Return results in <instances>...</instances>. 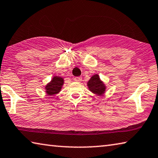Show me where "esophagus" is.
Wrapping results in <instances>:
<instances>
[{
	"label": "esophagus",
	"mask_w": 158,
	"mask_h": 158,
	"mask_svg": "<svg viewBox=\"0 0 158 158\" xmlns=\"http://www.w3.org/2000/svg\"><path fill=\"white\" fill-rule=\"evenodd\" d=\"M74 80L76 82H80L82 80V78H81V77H75V78L74 79Z\"/></svg>",
	"instance_id": "34e87169"
}]
</instances>
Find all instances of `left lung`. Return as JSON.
<instances>
[{
    "label": "left lung",
    "instance_id": "8db88e82",
    "mask_svg": "<svg viewBox=\"0 0 158 158\" xmlns=\"http://www.w3.org/2000/svg\"><path fill=\"white\" fill-rule=\"evenodd\" d=\"M87 85L89 90L95 95H102L105 93L106 90V85L104 84L98 74H95L87 83Z\"/></svg>",
    "mask_w": 158,
    "mask_h": 158
}]
</instances>
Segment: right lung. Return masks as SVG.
Returning a JSON list of instances; mask_svg holds the SVG:
<instances>
[{"mask_svg":"<svg viewBox=\"0 0 158 158\" xmlns=\"http://www.w3.org/2000/svg\"><path fill=\"white\" fill-rule=\"evenodd\" d=\"M64 84V79L60 77L54 76L49 83H48L45 90L48 95H53L59 93Z\"/></svg>","mask_w":158,"mask_h":158,"instance_id":"add662e5","label":"right lung"}]
</instances>
